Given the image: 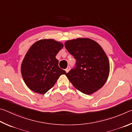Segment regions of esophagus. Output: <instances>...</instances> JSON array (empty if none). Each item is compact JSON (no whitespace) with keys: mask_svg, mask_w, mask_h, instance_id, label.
<instances>
[{"mask_svg":"<svg viewBox=\"0 0 132 132\" xmlns=\"http://www.w3.org/2000/svg\"><path fill=\"white\" fill-rule=\"evenodd\" d=\"M70 66H68L67 68L66 69H65V71H66V72H68V71L70 70Z\"/></svg>","mask_w":132,"mask_h":132,"instance_id":"1","label":"esophagus"}]
</instances>
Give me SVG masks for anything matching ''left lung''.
Masks as SVG:
<instances>
[{"instance_id":"left-lung-1","label":"left lung","mask_w":132,"mask_h":132,"mask_svg":"<svg viewBox=\"0 0 132 132\" xmlns=\"http://www.w3.org/2000/svg\"><path fill=\"white\" fill-rule=\"evenodd\" d=\"M65 47L76 60L74 67L66 73L73 86L86 94L100 89L110 72L109 60L102 47L88 38L68 40Z\"/></svg>"}]
</instances>
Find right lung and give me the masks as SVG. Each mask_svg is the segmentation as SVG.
Here are the masks:
<instances>
[{
	"instance_id": "right-lung-1",
	"label": "right lung",
	"mask_w": 132,
	"mask_h": 132,
	"mask_svg": "<svg viewBox=\"0 0 132 132\" xmlns=\"http://www.w3.org/2000/svg\"><path fill=\"white\" fill-rule=\"evenodd\" d=\"M62 47L61 43L53 39H42L29 48L22 62L21 73L31 90L45 94L60 75L66 74L59 67V60L55 58Z\"/></svg>"
}]
</instances>
